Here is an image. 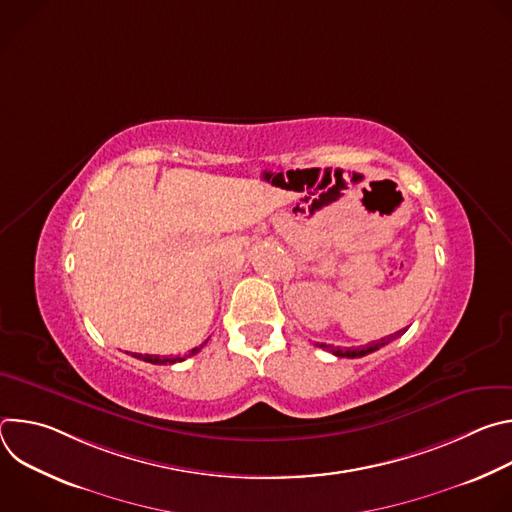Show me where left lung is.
Wrapping results in <instances>:
<instances>
[{"instance_id":"1","label":"left lung","mask_w":512,"mask_h":512,"mask_svg":"<svg viewBox=\"0 0 512 512\" xmlns=\"http://www.w3.org/2000/svg\"><path fill=\"white\" fill-rule=\"evenodd\" d=\"M405 330H407V328H403V330H399V332H395V334H389V336H385V338H381V340H377V342H369L367 346H358V348H340V346H332V344H316V346L326 348V350L332 352L334 356H342V358H360V356H367V354L379 350L381 346L389 344L391 340L399 338Z\"/></svg>"}]
</instances>
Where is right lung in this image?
<instances>
[{
	"label": "right lung",
	"mask_w": 512,
	"mask_h": 512,
	"mask_svg": "<svg viewBox=\"0 0 512 512\" xmlns=\"http://www.w3.org/2000/svg\"><path fill=\"white\" fill-rule=\"evenodd\" d=\"M204 344H206V342H204ZM204 344H200V346L188 350V354H184V356H160V354H131V356L141 358V360H145V362H152V364H174V362H182L186 356H192V354L200 352V348H202Z\"/></svg>",
	"instance_id": "1"
}]
</instances>
